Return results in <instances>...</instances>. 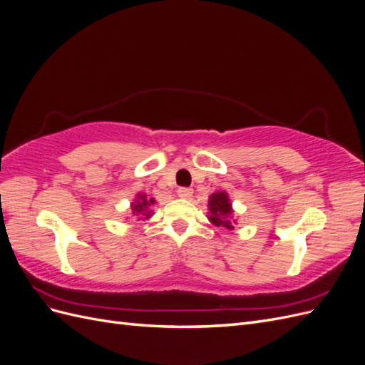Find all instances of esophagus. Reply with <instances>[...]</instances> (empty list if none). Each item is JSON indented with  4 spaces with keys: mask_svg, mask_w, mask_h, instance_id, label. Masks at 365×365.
Wrapping results in <instances>:
<instances>
[{
    "mask_svg": "<svg viewBox=\"0 0 365 365\" xmlns=\"http://www.w3.org/2000/svg\"><path fill=\"white\" fill-rule=\"evenodd\" d=\"M193 195V189H190V187H180L178 189V196L182 197V200H190Z\"/></svg>",
    "mask_w": 365,
    "mask_h": 365,
    "instance_id": "1",
    "label": "esophagus"
}]
</instances>
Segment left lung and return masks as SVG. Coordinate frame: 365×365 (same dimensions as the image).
<instances>
[{"label": "left lung", "instance_id": "8db88e82", "mask_svg": "<svg viewBox=\"0 0 365 365\" xmlns=\"http://www.w3.org/2000/svg\"><path fill=\"white\" fill-rule=\"evenodd\" d=\"M208 220L210 224L219 227V228H227V230H235L236 219L233 217V204L230 201V196L225 190H219L210 195L208 197Z\"/></svg>", "mask_w": 365, "mask_h": 365}]
</instances>
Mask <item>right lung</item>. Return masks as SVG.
I'll use <instances>...</instances> for the list:
<instances>
[{"mask_svg": "<svg viewBox=\"0 0 365 365\" xmlns=\"http://www.w3.org/2000/svg\"><path fill=\"white\" fill-rule=\"evenodd\" d=\"M153 204H157L153 197L148 196L146 193H137L135 200L130 202L132 216H137L138 220H146V219L152 217Z\"/></svg>", "mask_w": 365, "mask_h": 365, "instance_id": "add662e5", "label": "right lung"}]
</instances>
